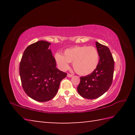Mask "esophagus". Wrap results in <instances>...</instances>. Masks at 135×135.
Segmentation results:
<instances>
[{
	"instance_id": "obj_1",
	"label": "esophagus",
	"mask_w": 135,
	"mask_h": 135,
	"mask_svg": "<svg viewBox=\"0 0 135 135\" xmlns=\"http://www.w3.org/2000/svg\"><path fill=\"white\" fill-rule=\"evenodd\" d=\"M73 76V74H67V77H72Z\"/></svg>"
}]
</instances>
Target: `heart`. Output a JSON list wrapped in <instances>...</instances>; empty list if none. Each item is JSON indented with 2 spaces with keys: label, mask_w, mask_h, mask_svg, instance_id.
I'll use <instances>...</instances> for the list:
<instances>
[{
  "label": "heart",
  "mask_w": 135,
  "mask_h": 135,
  "mask_svg": "<svg viewBox=\"0 0 135 135\" xmlns=\"http://www.w3.org/2000/svg\"><path fill=\"white\" fill-rule=\"evenodd\" d=\"M55 59L62 70H67L69 68V62H73L76 72L81 76H86L97 68L99 55L97 49L93 46H75L65 49L63 55L56 53Z\"/></svg>",
  "instance_id": "1"
}]
</instances>
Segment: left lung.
<instances>
[{
  "instance_id": "left-lung-1",
  "label": "left lung",
  "mask_w": 135,
  "mask_h": 135,
  "mask_svg": "<svg viewBox=\"0 0 135 135\" xmlns=\"http://www.w3.org/2000/svg\"><path fill=\"white\" fill-rule=\"evenodd\" d=\"M99 61L94 71L80 77L77 91L83 98L93 99L99 98L109 89L113 82L114 61L108 47L96 42Z\"/></svg>"
}]
</instances>
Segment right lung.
Instances as JSON below:
<instances>
[{
  "label": "right lung",
  "instance_id": "add662e5",
  "mask_svg": "<svg viewBox=\"0 0 135 135\" xmlns=\"http://www.w3.org/2000/svg\"><path fill=\"white\" fill-rule=\"evenodd\" d=\"M51 43L40 40L29 45L22 55L20 75L26 94L38 102H46L55 97L61 80L67 73L56 68Z\"/></svg>",
  "mask_w": 135,
  "mask_h": 135
}]
</instances>
